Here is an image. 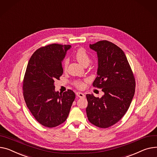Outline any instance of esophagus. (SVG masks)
<instances>
[{"mask_svg": "<svg viewBox=\"0 0 157 157\" xmlns=\"http://www.w3.org/2000/svg\"><path fill=\"white\" fill-rule=\"evenodd\" d=\"M76 95H77L78 97H79V98H84V97H85V94L81 93V92H77V93H76Z\"/></svg>", "mask_w": 157, "mask_h": 157, "instance_id": "obj_1", "label": "esophagus"}]
</instances>
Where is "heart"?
<instances>
[{
    "mask_svg": "<svg viewBox=\"0 0 157 157\" xmlns=\"http://www.w3.org/2000/svg\"><path fill=\"white\" fill-rule=\"evenodd\" d=\"M75 56L76 59V60L79 62V63L82 65L85 66L86 64H88L90 62V57L89 54H88V52H86V50L83 48H78L76 52ZM69 64V59H65L63 61V68L64 69H66L67 67V66ZM87 80L85 79V80H77L75 82V85L80 89H82L85 86V82H86Z\"/></svg>",
    "mask_w": 157,
    "mask_h": 157,
    "instance_id": "obj_1",
    "label": "heart"
}]
</instances>
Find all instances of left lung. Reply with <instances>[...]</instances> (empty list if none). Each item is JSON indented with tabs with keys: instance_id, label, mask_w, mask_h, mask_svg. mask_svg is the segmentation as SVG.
<instances>
[{
	"instance_id": "1",
	"label": "left lung",
	"mask_w": 157,
	"mask_h": 157,
	"mask_svg": "<svg viewBox=\"0 0 157 157\" xmlns=\"http://www.w3.org/2000/svg\"><path fill=\"white\" fill-rule=\"evenodd\" d=\"M98 56L97 77L93 86L101 88V98L86 95L88 121L100 128H107L119 121L133 98L136 82L130 65L122 50L107 40L90 45Z\"/></svg>"
}]
</instances>
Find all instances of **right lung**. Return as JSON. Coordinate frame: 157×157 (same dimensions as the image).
<instances>
[{
	"label": "right lung",
	"instance_id": "right-lung-1",
	"mask_svg": "<svg viewBox=\"0 0 157 157\" xmlns=\"http://www.w3.org/2000/svg\"><path fill=\"white\" fill-rule=\"evenodd\" d=\"M69 45L50 44L37 49L31 56L23 79L26 106L44 126L54 128L67 119L76 95L71 90L55 91L54 81L63 73L62 61Z\"/></svg>",
	"mask_w": 157,
	"mask_h": 157
}]
</instances>
